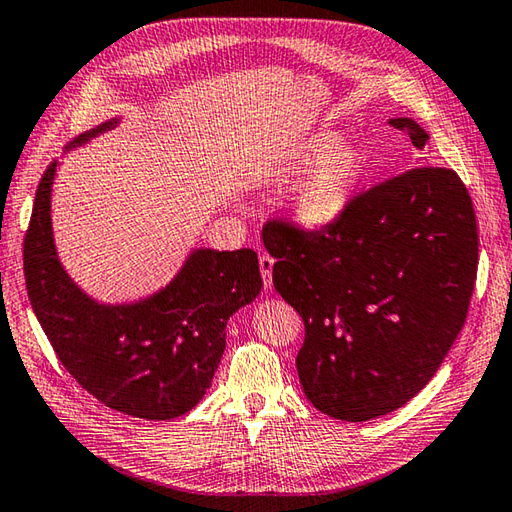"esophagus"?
<instances>
[{
	"label": "esophagus",
	"mask_w": 512,
	"mask_h": 512,
	"mask_svg": "<svg viewBox=\"0 0 512 512\" xmlns=\"http://www.w3.org/2000/svg\"><path fill=\"white\" fill-rule=\"evenodd\" d=\"M273 266H275V259L270 255H259V270H262V279H264V286L270 288L273 286Z\"/></svg>",
	"instance_id": "34e87169"
}]
</instances>
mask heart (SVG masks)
Masks as SVG:
<instances>
[{
  "label": "heart",
  "instance_id": "b5f03b06",
  "mask_svg": "<svg viewBox=\"0 0 512 512\" xmlns=\"http://www.w3.org/2000/svg\"><path fill=\"white\" fill-rule=\"evenodd\" d=\"M368 155L359 146L344 144L337 130H317L286 159L282 173L288 177L311 173L290 195V219L304 230L333 226L353 204L368 175Z\"/></svg>",
  "mask_w": 512,
  "mask_h": 512
}]
</instances>
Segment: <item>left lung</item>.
<instances>
[{
    "label": "left lung",
    "mask_w": 512,
    "mask_h": 512,
    "mask_svg": "<svg viewBox=\"0 0 512 512\" xmlns=\"http://www.w3.org/2000/svg\"><path fill=\"white\" fill-rule=\"evenodd\" d=\"M390 126L426 150L428 133L415 119ZM264 246L277 259L275 290L306 326L299 382L310 404L342 422H368L410 402L466 322L477 222L450 168L404 170L357 195L324 230L273 219Z\"/></svg>",
    "instance_id": "obj_1"
}]
</instances>
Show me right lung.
Wrapping results in <instances>:
<instances>
[{
    "instance_id": "1",
    "label": "right lung",
    "mask_w": 512,
    "mask_h": 512,
    "mask_svg": "<svg viewBox=\"0 0 512 512\" xmlns=\"http://www.w3.org/2000/svg\"><path fill=\"white\" fill-rule=\"evenodd\" d=\"M90 128L70 148L115 128ZM59 162L37 186L24 239L28 299L75 382L124 415L173 419L193 410L213 382L226 348V324L262 293L257 253L193 248L157 293L128 304L97 302L59 262L50 197Z\"/></svg>"
}]
</instances>
